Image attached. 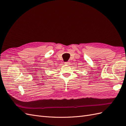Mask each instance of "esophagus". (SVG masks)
I'll return each instance as SVG.
<instances>
[{
	"instance_id": "34e87169",
	"label": "esophagus",
	"mask_w": 126,
	"mask_h": 126,
	"mask_svg": "<svg viewBox=\"0 0 126 126\" xmlns=\"http://www.w3.org/2000/svg\"><path fill=\"white\" fill-rule=\"evenodd\" d=\"M65 65H70V63H69V61H68V62H65Z\"/></svg>"
}]
</instances>
